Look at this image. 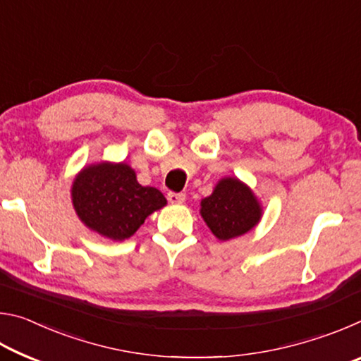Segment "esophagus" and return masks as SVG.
I'll return each mask as SVG.
<instances>
[{
    "mask_svg": "<svg viewBox=\"0 0 361 361\" xmlns=\"http://www.w3.org/2000/svg\"><path fill=\"white\" fill-rule=\"evenodd\" d=\"M167 199H169L170 204H183V202H185L186 195L183 192H169Z\"/></svg>",
    "mask_w": 361,
    "mask_h": 361,
    "instance_id": "1",
    "label": "esophagus"
}]
</instances>
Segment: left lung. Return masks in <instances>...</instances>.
<instances>
[{
    "label": "left lung",
    "mask_w": 361,
    "mask_h": 361,
    "mask_svg": "<svg viewBox=\"0 0 361 361\" xmlns=\"http://www.w3.org/2000/svg\"><path fill=\"white\" fill-rule=\"evenodd\" d=\"M200 215L219 240H229L256 226L261 207L248 186L237 178H224L200 202Z\"/></svg>",
    "instance_id": "obj_1"
}]
</instances>
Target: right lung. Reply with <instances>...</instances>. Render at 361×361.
Here are the masks:
<instances>
[{
    "label": "right lung",
    "instance_id": "right-lung-1",
    "mask_svg": "<svg viewBox=\"0 0 361 361\" xmlns=\"http://www.w3.org/2000/svg\"><path fill=\"white\" fill-rule=\"evenodd\" d=\"M71 195L81 221L111 240L129 239L146 216L167 204L159 189L140 185L124 162L84 169L73 183Z\"/></svg>",
    "mask_w": 361,
    "mask_h": 361
}]
</instances>
